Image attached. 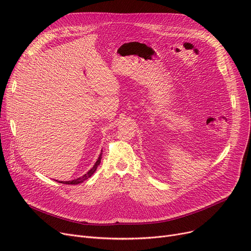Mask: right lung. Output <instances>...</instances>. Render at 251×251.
<instances>
[{
  "label": "right lung",
  "instance_id": "obj_1",
  "mask_svg": "<svg viewBox=\"0 0 251 251\" xmlns=\"http://www.w3.org/2000/svg\"><path fill=\"white\" fill-rule=\"evenodd\" d=\"M101 152H102V151H101ZM101 154L102 153H100V155H99V159L97 160V162H96V164L92 166V168L88 171V172L86 173V174H84L83 176H81V177H79V178H77V179H74V180H71V181H58V180H56L57 182H59V183H63V184H71V185H76V184H79V183H82V182H84L85 180H87L89 177H91L92 176V174H94L96 171H97V169H98V167H99V165L100 164V160H101Z\"/></svg>",
  "mask_w": 251,
  "mask_h": 251
}]
</instances>
